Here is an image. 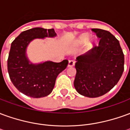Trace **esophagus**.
Listing matches in <instances>:
<instances>
[{
	"label": "esophagus",
	"instance_id": "esophagus-1",
	"mask_svg": "<svg viewBox=\"0 0 130 130\" xmlns=\"http://www.w3.org/2000/svg\"><path fill=\"white\" fill-rule=\"evenodd\" d=\"M74 63H75L74 60H70L69 62H68V67H72V66L74 65Z\"/></svg>",
	"mask_w": 130,
	"mask_h": 130
}]
</instances>
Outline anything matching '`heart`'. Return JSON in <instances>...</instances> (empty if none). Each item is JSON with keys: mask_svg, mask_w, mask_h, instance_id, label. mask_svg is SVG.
<instances>
[{"mask_svg": "<svg viewBox=\"0 0 130 130\" xmlns=\"http://www.w3.org/2000/svg\"><path fill=\"white\" fill-rule=\"evenodd\" d=\"M84 39H85V38H84Z\"/></svg>", "mask_w": 130, "mask_h": 130, "instance_id": "1", "label": "heart"}]
</instances>
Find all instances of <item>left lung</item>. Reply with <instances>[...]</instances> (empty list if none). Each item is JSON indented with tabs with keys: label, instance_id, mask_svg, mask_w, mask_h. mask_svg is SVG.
<instances>
[{
	"label": "left lung",
	"instance_id": "left-lung-1",
	"mask_svg": "<svg viewBox=\"0 0 130 130\" xmlns=\"http://www.w3.org/2000/svg\"><path fill=\"white\" fill-rule=\"evenodd\" d=\"M100 38L87 54L76 58L74 86L76 91L88 98H98L117 84L124 71V54L119 41L109 31L93 28Z\"/></svg>",
	"mask_w": 130,
	"mask_h": 130
}]
</instances>
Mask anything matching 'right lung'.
<instances>
[{"mask_svg": "<svg viewBox=\"0 0 130 130\" xmlns=\"http://www.w3.org/2000/svg\"><path fill=\"white\" fill-rule=\"evenodd\" d=\"M56 35L54 28L47 30L34 28L22 32L12 42L7 59V71L14 86L24 95L34 98L49 95L54 89L58 75L67 68L68 60L33 65L29 63L26 56V49L30 41Z\"/></svg>", "mask_w": 130, "mask_h": 130, "instance_id": "obj_1", "label": "right lung"}]
</instances>
